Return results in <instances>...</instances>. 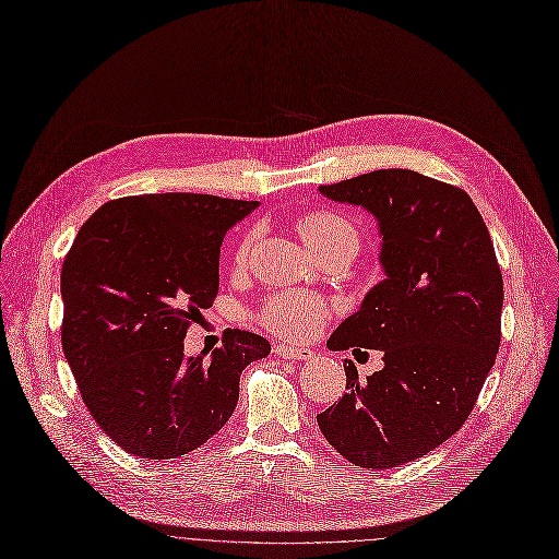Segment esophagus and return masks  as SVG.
<instances>
[{
	"label": "esophagus",
	"mask_w": 559,
	"mask_h": 559,
	"mask_svg": "<svg viewBox=\"0 0 559 559\" xmlns=\"http://www.w3.org/2000/svg\"><path fill=\"white\" fill-rule=\"evenodd\" d=\"M274 353H276L278 357H283V359H301V361L311 359V357L316 355L311 347H293V345H285V343H278V345L274 347Z\"/></svg>",
	"instance_id": "34e87169"
}]
</instances>
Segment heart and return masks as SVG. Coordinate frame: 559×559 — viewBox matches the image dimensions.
Segmentation results:
<instances>
[{
	"mask_svg": "<svg viewBox=\"0 0 559 559\" xmlns=\"http://www.w3.org/2000/svg\"><path fill=\"white\" fill-rule=\"evenodd\" d=\"M297 230L304 243L320 258L326 253H347L353 258L359 248V230L357 225L336 212H311L299 218ZM258 233H246L237 246L235 262L243 266L251 260L253 243ZM260 320L274 334L304 341L316 336L322 324L326 322V304L313 295L306 293H276L269 297L260 308Z\"/></svg>",
	"mask_w": 559,
	"mask_h": 559,
	"instance_id": "1",
	"label": "heart"
}]
</instances>
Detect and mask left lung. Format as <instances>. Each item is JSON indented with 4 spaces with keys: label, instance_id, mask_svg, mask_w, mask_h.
I'll list each match as a JSON object with an SVG mask.
<instances>
[{
    "label": "left lung",
    "instance_id": "obj_1",
    "mask_svg": "<svg viewBox=\"0 0 559 559\" xmlns=\"http://www.w3.org/2000/svg\"><path fill=\"white\" fill-rule=\"evenodd\" d=\"M320 193L378 221L384 278L338 324L329 349H380L384 368L318 415L326 442L368 469L417 461L456 432L498 357L502 272L469 195L415 170H376Z\"/></svg>",
    "mask_w": 559,
    "mask_h": 559
}]
</instances>
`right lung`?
I'll list each match as a JSON object with an SVG mask.
<instances>
[{
    "label": "right lung",
    "mask_w": 559,
    "mask_h": 559,
    "mask_svg": "<svg viewBox=\"0 0 559 559\" xmlns=\"http://www.w3.org/2000/svg\"><path fill=\"white\" fill-rule=\"evenodd\" d=\"M260 202L150 193L106 202L61 266V347L96 424L123 451L179 459L233 417L241 370L272 353L227 329L206 359L183 355L186 329L218 295L225 233Z\"/></svg>",
    "instance_id": "add662e5"
}]
</instances>
